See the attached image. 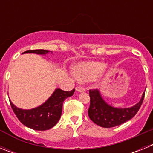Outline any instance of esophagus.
<instances>
[{
  "mask_svg": "<svg viewBox=\"0 0 153 153\" xmlns=\"http://www.w3.org/2000/svg\"><path fill=\"white\" fill-rule=\"evenodd\" d=\"M76 91L79 92V93H82V92H84L85 91V89L82 86H77L76 88Z\"/></svg>",
  "mask_w": 153,
  "mask_h": 153,
  "instance_id": "obj_1",
  "label": "esophagus"
}]
</instances>
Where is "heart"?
<instances>
[{"mask_svg":"<svg viewBox=\"0 0 153 153\" xmlns=\"http://www.w3.org/2000/svg\"><path fill=\"white\" fill-rule=\"evenodd\" d=\"M106 68L103 62L83 61L75 64L72 70L74 76L80 82H90L97 79Z\"/></svg>","mask_w":153,"mask_h":153,"instance_id":"heart-1","label":"heart"}]
</instances>
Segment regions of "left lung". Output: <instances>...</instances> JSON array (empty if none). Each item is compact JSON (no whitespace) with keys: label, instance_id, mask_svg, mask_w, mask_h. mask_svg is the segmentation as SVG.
I'll return each instance as SVG.
<instances>
[{"label":"left lung","instance_id":"1","mask_svg":"<svg viewBox=\"0 0 153 153\" xmlns=\"http://www.w3.org/2000/svg\"><path fill=\"white\" fill-rule=\"evenodd\" d=\"M144 96L145 92L143 93L140 100L134 106L128 108H117L104 100L98 90H90L89 117L94 123L104 128L121 125L131 120L137 113L143 103Z\"/></svg>","mask_w":153,"mask_h":153}]
</instances>
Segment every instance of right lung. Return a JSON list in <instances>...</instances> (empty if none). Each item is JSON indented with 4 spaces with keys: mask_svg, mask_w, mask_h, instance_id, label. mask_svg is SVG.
I'll use <instances>...</instances> for the list:
<instances>
[{
    "mask_svg": "<svg viewBox=\"0 0 153 153\" xmlns=\"http://www.w3.org/2000/svg\"><path fill=\"white\" fill-rule=\"evenodd\" d=\"M52 51L47 50H34L27 51L23 53H36L38 55H46ZM75 89L72 91H63L56 89L52 95L47 100L37 107L30 109L18 108L10 100V106L18 120L24 124L34 130H47L54 126L58 123L62 114L63 101L74 94Z\"/></svg>",
    "mask_w": 153,
    "mask_h": 153,
    "instance_id": "obj_1",
    "label": "right lung"
}]
</instances>
